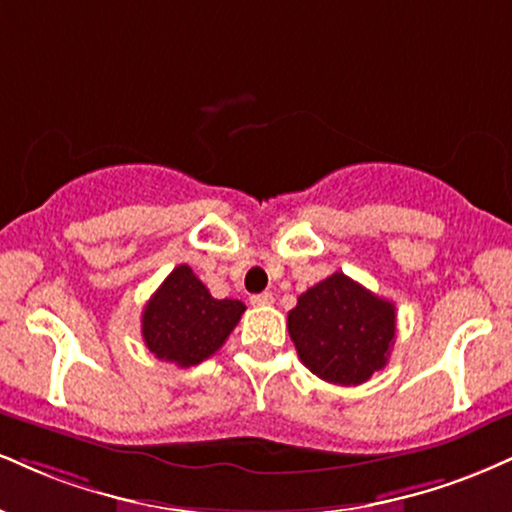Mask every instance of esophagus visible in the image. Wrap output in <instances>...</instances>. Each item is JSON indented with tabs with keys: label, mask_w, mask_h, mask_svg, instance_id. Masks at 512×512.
Here are the masks:
<instances>
[{
	"label": "esophagus",
	"mask_w": 512,
	"mask_h": 512,
	"mask_svg": "<svg viewBox=\"0 0 512 512\" xmlns=\"http://www.w3.org/2000/svg\"><path fill=\"white\" fill-rule=\"evenodd\" d=\"M250 303L255 305V307H264V305H272L274 303V295L269 293V291H264V293H257V295H252L250 298Z\"/></svg>",
	"instance_id": "1"
}]
</instances>
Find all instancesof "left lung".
<instances>
[{"label":"left lung","mask_w":512,"mask_h":512,"mask_svg":"<svg viewBox=\"0 0 512 512\" xmlns=\"http://www.w3.org/2000/svg\"><path fill=\"white\" fill-rule=\"evenodd\" d=\"M288 334L312 374L329 384L357 386L389 362L396 307L336 272L300 295L288 312Z\"/></svg>","instance_id":"left-lung-1"}]
</instances>
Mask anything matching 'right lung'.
Here are the masks:
<instances>
[{"label": "right lung", "mask_w": 512, "mask_h": 512, "mask_svg": "<svg viewBox=\"0 0 512 512\" xmlns=\"http://www.w3.org/2000/svg\"><path fill=\"white\" fill-rule=\"evenodd\" d=\"M245 305L217 300L188 264L166 276L143 310V338L150 353L178 367H193L224 346Z\"/></svg>", "instance_id": "1"}]
</instances>
